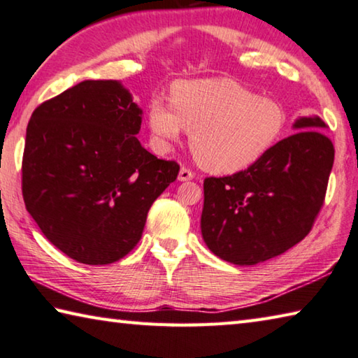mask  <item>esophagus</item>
Returning a JSON list of instances; mask_svg holds the SVG:
<instances>
[{"instance_id":"34e87169","label":"esophagus","mask_w":358,"mask_h":358,"mask_svg":"<svg viewBox=\"0 0 358 358\" xmlns=\"http://www.w3.org/2000/svg\"><path fill=\"white\" fill-rule=\"evenodd\" d=\"M194 178V172L189 171L187 167H181L180 169V173H178V180L180 181H189Z\"/></svg>"}]
</instances>
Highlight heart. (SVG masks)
<instances>
[{"label":"heart","mask_w":358,"mask_h":358,"mask_svg":"<svg viewBox=\"0 0 358 358\" xmlns=\"http://www.w3.org/2000/svg\"><path fill=\"white\" fill-rule=\"evenodd\" d=\"M171 101L155 98L148 123L155 142L167 150L183 131L205 171L232 175L257 164L280 141L287 117L280 102L260 98L229 78L180 80Z\"/></svg>","instance_id":"heart-1"}]
</instances>
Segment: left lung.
<instances>
[{
    "label": "left lung",
    "instance_id": "1",
    "mask_svg": "<svg viewBox=\"0 0 358 358\" xmlns=\"http://www.w3.org/2000/svg\"><path fill=\"white\" fill-rule=\"evenodd\" d=\"M295 134L257 164L203 180L201 229L210 251L235 265H254L310 234L325 201L335 148L320 118H300Z\"/></svg>",
    "mask_w": 358,
    "mask_h": 358
}]
</instances>
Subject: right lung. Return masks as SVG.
<instances>
[{"label":"right lung","mask_w":358,"mask_h":358,"mask_svg":"<svg viewBox=\"0 0 358 358\" xmlns=\"http://www.w3.org/2000/svg\"><path fill=\"white\" fill-rule=\"evenodd\" d=\"M142 110L115 80H85L31 115L22 159L28 213L76 262L107 265L134 250L148 210L178 177L136 134Z\"/></svg>","instance_id":"right-lung-1"}]
</instances>
